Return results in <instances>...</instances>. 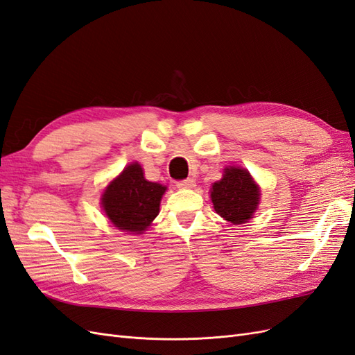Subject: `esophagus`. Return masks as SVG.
I'll use <instances>...</instances> for the list:
<instances>
[{
    "label": "esophagus",
    "mask_w": 355,
    "mask_h": 355,
    "mask_svg": "<svg viewBox=\"0 0 355 355\" xmlns=\"http://www.w3.org/2000/svg\"><path fill=\"white\" fill-rule=\"evenodd\" d=\"M178 188L180 189H189V188H194L196 187V180L194 179H185V180H180L176 184Z\"/></svg>",
    "instance_id": "1"
}]
</instances>
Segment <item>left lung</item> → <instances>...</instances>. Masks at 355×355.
<instances>
[{"label": "left lung", "mask_w": 355, "mask_h": 355, "mask_svg": "<svg viewBox=\"0 0 355 355\" xmlns=\"http://www.w3.org/2000/svg\"><path fill=\"white\" fill-rule=\"evenodd\" d=\"M259 188L250 173L240 167H227L223 178L211 187L213 207L219 216L234 225L252 218L259 202Z\"/></svg>", "instance_id": "obj_1"}]
</instances>
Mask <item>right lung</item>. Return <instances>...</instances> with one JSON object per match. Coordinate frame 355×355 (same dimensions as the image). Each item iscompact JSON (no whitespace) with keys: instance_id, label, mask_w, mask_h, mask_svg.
<instances>
[{"instance_id":"right-lung-1","label":"right lung","mask_w":355,"mask_h":355,"mask_svg":"<svg viewBox=\"0 0 355 355\" xmlns=\"http://www.w3.org/2000/svg\"><path fill=\"white\" fill-rule=\"evenodd\" d=\"M164 192L166 187L148 182L142 167L135 163L103 192V210L118 230L139 234L157 218Z\"/></svg>"}]
</instances>
